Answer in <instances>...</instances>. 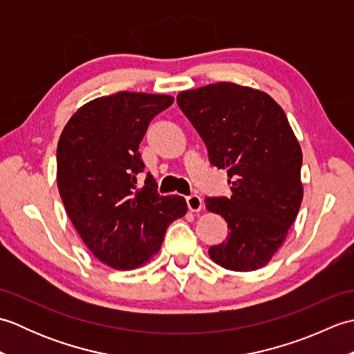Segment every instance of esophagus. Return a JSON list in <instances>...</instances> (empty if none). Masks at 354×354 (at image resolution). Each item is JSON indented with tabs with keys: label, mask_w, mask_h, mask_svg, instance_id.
Instances as JSON below:
<instances>
[{
	"label": "esophagus",
	"mask_w": 354,
	"mask_h": 354,
	"mask_svg": "<svg viewBox=\"0 0 354 354\" xmlns=\"http://www.w3.org/2000/svg\"><path fill=\"white\" fill-rule=\"evenodd\" d=\"M187 205H189L190 212L198 213L204 208V201H202V198L198 196V194H192V196L187 198Z\"/></svg>",
	"instance_id": "esophagus-1"
}]
</instances>
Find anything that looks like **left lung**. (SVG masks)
<instances>
[{
    "instance_id": "8db88e82",
    "label": "left lung",
    "mask_w": 354,
    "mask_h": 354,
    "mask_svg": "<svg viewBox=\"0 0 354 354\" xmlns=\"http://www.w3.org/2000/svg\"><path fill=\"white\" fill-rule=\"evenodd\" d=\"M176 100L231 184V198L205 199L230 228L209 259L237 272L266 266L303 201V153L288 117L269 94L232 82L181 91Z\"/></svg>"
}]
</instances>
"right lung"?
<instances>
[{"label":"right lung","instance_id":"1","mask_svg":"<svg viewBox=\"0 0 354 354\" xmlns=\"http://www.w3.org/2000/svg\"><path fill=\"white\" fill-rule=\"evenodd\" d=\"M173 97L120 91L80 106L57 142V189L66 214L95 259L118 270L145 266L169 225L185 216L183 196H160L138 152L147 126Z\"/></svg>","mask_w":354,"mask_h":354}]
</instances>
